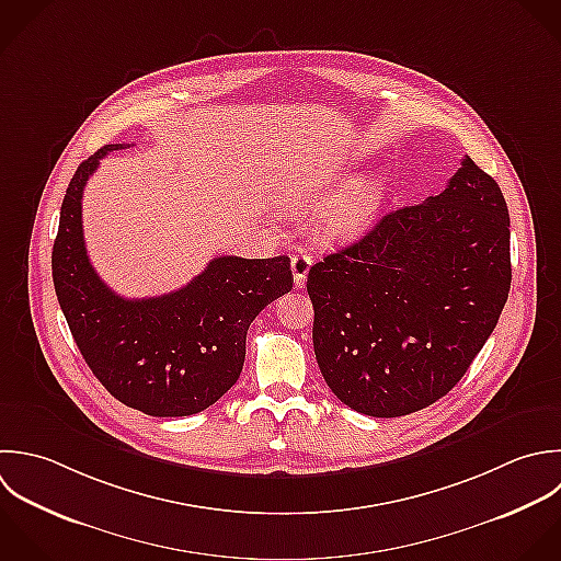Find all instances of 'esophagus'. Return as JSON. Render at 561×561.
Here are the masks:
<instances>
[{"mask_svg":"<svg viewBox=\"0 0 561 561\" xmlns=\"http://www.w3.org/2000/svg\"><path fill=\"white\" fill-rule=\"evenodd\" d=\"M290 266H293L295 286H297V288H304L306 277H308V271H310V266H312V257H310L306 251H299V253H295V255H293Z\"/></svg>","mask_w":561,"mask_h":561,"instance_id":"1","label":"esophagus"}]
</instances>
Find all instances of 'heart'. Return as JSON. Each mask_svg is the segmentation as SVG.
<instances>
[{
  "label": "heart",
  "mask_w": 561,
  "mask_h": 561,
  "mask_svg": "<svg viewBox=\"0 0 561 561\" xmlns=\"http://www.w3.org/2000/svg\"><path fill=\"white\" fill-rule=\"evenodd\" d=\"M288 209L310 203V194H290L284 198ZM385 205V185L380 179L365 176L350 183L323 211L321 231L330 240H352L365 233Z\"/></svg>",
  "instance_id": "b5f03b06"
}]
</instances>
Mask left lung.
<instances>
[{"label":"left lung","mask_w":561,"mask_h":561,"mask_svg":"<svg viewBox=\"0 0 561 561\" xmlns=\"http://www.w3.org/2000/svg\"><path fill=\"white\" fill-rule=\"evenodd\" d=\"M510 286L505 196L466 157L442 194L385 214L310 268L319 369L363 415L422 411L470 369Z\"/></svg>","instance_id":"left-lung-1"}]
</instances>
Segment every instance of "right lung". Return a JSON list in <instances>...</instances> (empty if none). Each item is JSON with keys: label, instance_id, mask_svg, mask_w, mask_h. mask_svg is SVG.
Returning <instances> with one entry per match:
<instances>
[{"label": "right lung", "instance_id": "1", "mask_svg": "<svg viewBox=\"0 0 561 561\" xmlns=\"http://www.w3.org/2000/svg\"><path fill=\"white\" fill-rule=\"evenodd\" d=\"M106 144L69 181L51 249V277L71 336L102 387L152 417H185L220 400L240 378L247 330L290 293V257H214L187 286L148 299L115 295L93 271L82 238V190Z\"/></svg>", "mask_w": 561, "mask_h": 561}]
</instances>
